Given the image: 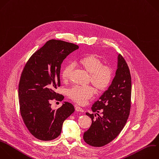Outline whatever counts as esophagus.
Returning <instances> with one entry per match:
<instances>
[{"label": "esophagus", "mask_w": 159, "mask_h": 159, "mask_svg": "<svg viewBox=\"0 0 159 159\" xmlns=\"http://www.w3.org/2000/svg\"><path fill=\"white\" fill-rule=\"evenodd\" d=\"M75 109L76 111H78V112H84V110L80 106H76Z\"/></svg>", "instance_id": "34e87169"}]
</instances>
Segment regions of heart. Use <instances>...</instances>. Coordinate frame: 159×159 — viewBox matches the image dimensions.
Instances as JSON below:
<instances>
[{"label": "heart", "instance_id": "b5f03b06", "mask_svg": "<svg viewBox=\"0 0 159 159\" xmlns=\"http://www.w3.org/2000/svg\"><path fill=\"white\" fill-rule=\"evenodd\" d=\"M78 65L89 75V81L99 91L105 90L110 84L112 78V70L107 65H104L102 60L95 54H90L81 58ZM73 66L68 65L61 71V78L65 81L70 80ZM91 86H76L68 91L70 98L80 104H84L94 94Z\"/></svg>", "mask_w": 159, "mask_h": 159}]
</instances>
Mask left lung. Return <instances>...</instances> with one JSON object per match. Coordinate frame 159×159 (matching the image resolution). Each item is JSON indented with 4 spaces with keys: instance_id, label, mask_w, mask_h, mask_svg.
I'll list each match as a JSON object with an SVG mask.
<instances>
[{
    "instance_id": "obj_1",
    "label": "left lung",
    "mask_w": 159,
    "mask_h": 159,
    "mask_svg": "<svg viewBox=\"0 0 159 159\" xmlns=\"http://www.w3.org/2000/svg\"><path fill=\"white\" fill-rule=\"evenodd\" d=\"M131 76L127 63L121 55L117 56L116 75L99 99L93 104V112L102 111V116L94 118L96 114H86L92 124L84 133L83 139L89 145L102 147L114 140L124 128L129 117L131 102Z\"/></svg>"
}]
</instances>
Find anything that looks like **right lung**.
I'll list each match as a JSON object with an SVG mask.
<instances>
[{
  "label": "right lung",
  "instance_id": "1",
  "mask_svg": "<svg viewBox=\"0 0 159 159\" xmlns=\"http://www.w3.org/2000/svg\"><path fill=\"white\" fill-rule=\"evenodd\" d=\"M78 48L71 43L50 40L32 55L23 70L19 85L20 113L30 132L39 140L57 138L64 120L75 111L68 102L53 110L50 102L63 99V95L55 92L60 86L61 65Z\"/></svg>",
  "mask_w": 159,
  "mask_h": 159
}]
</instances>
